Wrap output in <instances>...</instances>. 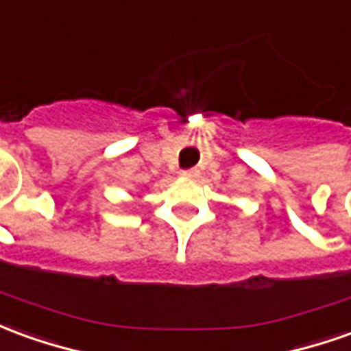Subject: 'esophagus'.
Returning <instances> with one entry per match:
<instances>
[{
    "label": "esophagus",
    "instance_id": "1",
    "mask_svg": "<svg viewBox=\"0 0 351 351\" xmlns=\"http://www.w3.org/2000/svg\"><path fill=\"white\" fill-rule=\"evenodd\" d=\"M197 175H199V171H197V169H186V171L180 173V176H184V178H195Z\"/></svg>",
    "mask_w": 351,
    "mask_h": 351
}]
</instances>
